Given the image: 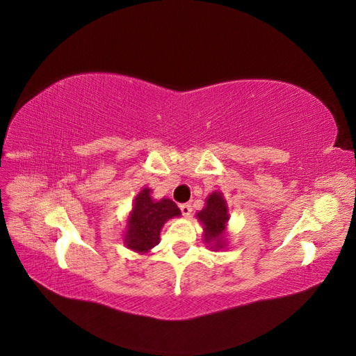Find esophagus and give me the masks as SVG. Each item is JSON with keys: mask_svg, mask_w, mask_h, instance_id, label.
<instances>
[{"mask_svg": "<svg viewBox=\"0 0 356 356\" xmlns=\"http://www.w3.org/2000/svg\"><path fill=\"white\" fill-rule=\"evenodd\" d=\"M179 209H181V212H182V215H184L186 218H188L190 215H191V204L190 203H182V204H179Z\"/></svg>", "mask_w": 356, "mask_h": 356, "instance_id": "esophagus-1", "label": "esophagus"}]
</instances>
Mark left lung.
<instances>
[{
	"instance_id": "1",
	"label": "left lung",
	"mask_w": 356,
	"mask_h": 356,
	"mask_svg": "<svg viewBox=\"0 0 356 356\" xmlns=\"http://www.w3.org/2000/svg\"><path fill=\"white\" fill-rule=\"evenodd\" d=\"M197 220L203 225V241L211 246V250L218 251L225 246V230L230 218L227 202L222 193L213 191L207 197V204L196 213Z\"/></svg>"
}]
</instances>
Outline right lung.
Segmentation results:
<instances>
[{"label": "right lung", "instance_id": "add662e5", "mask_svg": "<svg viewBox=\"0 0 356 356\" xmlns=\"http://www.w3.org/2000/svg\"><path fill=\"white\" fill-rule=\"evenodd\" d=\"M181 211L170 199L154 200L152 190L143 188L135 197L134 208L129 213L124 245L135 252L147 254L160 242V230L165 222L179 217Z\"/></svg>", "mask_w": 356, "mask_h": 356}]
</instances>
